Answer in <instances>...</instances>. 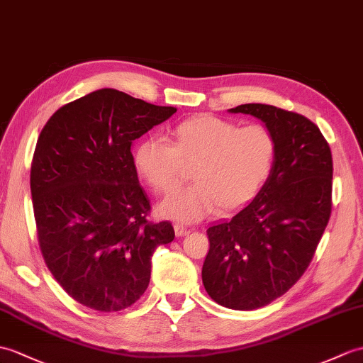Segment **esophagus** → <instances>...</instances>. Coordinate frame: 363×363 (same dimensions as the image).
Instances as JSON below:
<instances>
[{
  "mask_svg": "<svg viewBox=\"0 0 363 363\" xmlns=\"http://www.w3.org/2000/svg\"><path fill=\"white\" fill-rule=\"evenodd\" d=\"M174 233L176 237H185V235L190 233V229H187V227L182 224H174Z\"/></svg>",
  "mask_w": 363,
  "mask_h": 363,
  "instance_id": "esophagus-1",
  "label": "esophagus"
}]
</instances>
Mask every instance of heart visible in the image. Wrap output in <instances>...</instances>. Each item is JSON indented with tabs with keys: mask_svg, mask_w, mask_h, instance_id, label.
Returning <instances> with one entry per match:
<instances>
[{
	"mask_svg": "<svg viewBox=\"0 0 363 363\" xmlns=\"http://www.w3.org/2000/svg\"><path fill=\"white\" fill-rule=\"evenodd\" d=\"M159 139L140 142L134 150V167L157 195H172L187 179L190 189L165 199L164 216L195 223L218 207L233 213L257 198L272 173L277 139L263 123L240 126L223 117L198 114L176 123Z\"/></svg>",
	"mask_w": 363,
	"mask_h": 363,
	"instance_id": "b5f03b06",
	"label": "heart"
}]
</instances>
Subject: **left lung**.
<instances>
[{"instance_id":"left-lung-1","label":"left lung","mask_w":363,"mask_h":363,"mask_svg":"<svg viewBox=\"0 0 363 363\" xmlns=\"http://www.w3.org/2000/svg\"><path fill=\"white\" fill-rule=\"evenodd\" d=\"M230 111L263 121L277 139V157L257 198L207 229L202 283L218 305L250 311L288 292L313 261L331 216L333 155L305 116L263 104Z\"/></svg>"}]
</instances>
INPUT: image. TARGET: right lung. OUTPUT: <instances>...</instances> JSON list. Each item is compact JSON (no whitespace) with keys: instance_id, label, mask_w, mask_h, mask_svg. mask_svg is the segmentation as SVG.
<instances>
[{"instance_id":"add662e5","label":"right lung","mask_w":363,"mask_h":363,"mask_svg":"<svg viewBox=\"0 0 363 363\" xmlns=\"http://www.w3.org/2000/svg\"><path fill=\"white\" fill-rule=\"evenodd\" d=\"M174 113L105 88L58 108L40 133L30 165L40 250L83 306L134 305L148 288L155 249L174 238L168 221H148L131 153L133 140Z\"/></svg>"}]
</instances>
